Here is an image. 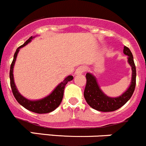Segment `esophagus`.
Here are the masks:
<instances>
[{
    "label": "esophagus",
    "instance_id": "obj_1",
    "mask_svg": "<svg viewBox=\"0 0 146 146\" xmlns=\"http://www.w3.org/2000/svg\"><path fill=\"white\" fill-rule=\"evenodd\" d=\"M85 71V66H79L77 69H76L75 72H74V74H75V75H79V74H82V73H83Z\"/></svg>",
    "mask_w": 146,
    "mask_h": 146
}]
</instances>
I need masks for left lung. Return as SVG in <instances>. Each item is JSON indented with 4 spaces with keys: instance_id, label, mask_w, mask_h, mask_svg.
Listing matches in <instances>:
<instances>
[{
    "instance_id": "8db88e82",
    "label": "left lung",
    "mask_w": 146,
    "mask_h": 146,
    "mask_svg": "<svg viewBox=\"0 0 146 146\" xmlns=\"http://www.w3.org/2000/svg\"><path fill=\"white\" fill-rule=\"evenodd\" d=\"M123 52L127 56L128 64L132 69V79L129 86L125 93L118 97H109L106 96L100 88L97 79L91 73L86 74V86L84 91V97L88 105L99 111H113L125 105L132 97L136 85V68L133 56L127 47L125 46Z\"/></svg>"
}]
</instances>
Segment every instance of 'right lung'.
Wrapping results in <instances>:
<instances>
[{
	"label": "right lung",
	"mask_w": 146,
	"mask_h": 146,
	"mask_svg": "<svg viewBox=\"0 0 146 146\" xmlns=\"http://www.w3.org/2000/svg\"><path fill=\"white\" fill-rule=\"evenodd\" d=\"M35 38V37H30L25 43L22 45L19 46L18 48L16 50L14 56V59L11 63L10 68V83L11 87L12 93L14 94V96L15 97L16 100L17 102L21 105L23 107H25V109L27 110L30 111L35 112L37 113H50V112L53 111L55 109L58 108V106L61 104V101L63 99V96H64V90L65 85L67 84L68 82L72 81L73 80V76L69 75L63 80L62 82H60L58 85H57L55 89L53 90L51 93L47 96L46 97L42 98L41 99L39 100H29L24 97L22 95L20 94L19 92L18 89H17V86L14 82V66L15 64L16 59H17V55H18L19 51L20 48H23L26 45H27L29 42L32 41V40Z\"/></svg>",
	"instance_id": "right-lung-1"
}]
</instances>
